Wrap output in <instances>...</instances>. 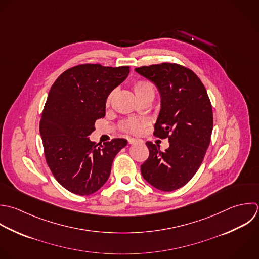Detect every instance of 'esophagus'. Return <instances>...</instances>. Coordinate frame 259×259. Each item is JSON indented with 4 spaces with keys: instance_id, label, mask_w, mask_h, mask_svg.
<instances>
[{
    "instance_id": "1",
    "label": "esophagus",
    "mask_w": 259,
    "mask_h": 259,
    "mask_svg": "<svg viewBox=\"0 0 259 259\" xmlns=\"http://www.w3.org/2000/svg\"><path fill=\"white\" fill-rule=\"evenodd\" d=\"M128 142H129L130 144H136V143H143V141H142V140H138V139H133V138H130V139H128Z\"/></svg>"
}]
</instances>
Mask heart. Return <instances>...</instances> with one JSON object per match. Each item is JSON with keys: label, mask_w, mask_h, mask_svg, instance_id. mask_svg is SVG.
I'll list each match as a JSON object with an SVG mask.
<instances>
[{"label": "heart", "mask_w": 259, "mask_h": 259, "mask_svg": "<svg viewBox=\"0 0 259 259\" xmlns=\"http://www.w3.org/2000/svg\"><path fill=\"white\" fill-rule=\"evenodd\" d=\"M132 88H133L134 93L140 100H142L144 97H146L148 95H151V94L154 95L153 83L146 79L135 80L132 84ZM110 99H111V97H109L108 101H110ZM146 124H147V121L145 119L130 118L123 123V128L126 132L133 134V135H137V134H140L144 130Z\"/></svg>", "instance_id": "heart-1"}]
</instances>
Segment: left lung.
<instances>
[{
	"label": "left lung",
	"instance_id": "obj_1",
	"mask_svg": "<svg viewBox=\"0 0 259 259\" xmlns=\"http://www.w3.org/2000/svg\"><path fill=\"white\" fill-rule=\"evenodd\" d=\"M135 70L159 90L161 109L153 134L169 142L164 151L146 142L149 156L141 174L154 188L172 192L187 185L204 160L213 130L211 101L198 75L184 65L162 62Z\"/></svg>",
	"mask_w": 259,
	"mask_h": 259
}]
</instances>
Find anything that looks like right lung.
Here are the masks:
<instances>
[{
    "label": "right lung",
    "instance_id": "obj_1",
    "mask_svg": "<svg viewBox=\"0 0 259 259\" xmlns=\"http://www.w3.org/2000/svg\"><path fill=\"white\" fill-rule=\"evenodd\" d=\"M129 66L83 63L66 69L52 84L39 124L44 156L55 180L67 191L89 196L108 181L124 138L101 143L89 135L104 118L110 93L128 75Z\"/></svg>",
    "mask_w": 259,
    "mask_h": 259
}]
</instances>
